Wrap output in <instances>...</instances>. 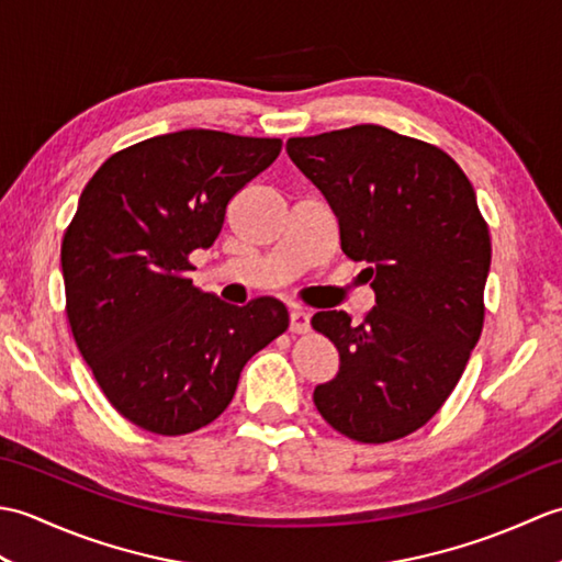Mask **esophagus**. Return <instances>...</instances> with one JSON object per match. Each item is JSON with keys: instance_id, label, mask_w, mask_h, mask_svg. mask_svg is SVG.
Segmentation results:
<instances>
[{"instance_id": "esophagus-1", "label": "esophagus", "mask_w": 562, "mask_h": 562, "mask_svg": "<svg viewBox=\"0 0 562 562\" xmlns=\"http://www.w3.org/2000/svg\"><path fill=\"white\" fill-rule=\"evenodd\" d=\"M312 326V314L306 308H292L290 312V330L292 333H306Z\"/></svg>"}]
</instances>
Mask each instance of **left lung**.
<instances>
[{
    "mask_svg": "<svg viewBox=\"0 0 562 562\" xmlns=\"http://www.w3.org/2000/svg\"><path fill=\"white\" fill-rule=\"evenodd\" d=\"M288 154L336 214L340 248L372 280L360 324L318 312L340 372L314 403L340 435L384 445L420 429L481 338L491 234L475 190L447 151L381 125L288 139Z\"/></svg>",
    "mask_w": 562,
    "mask_h": 562,
    "instance_id": "1",
    "label": "left lung"
}]
</instances>
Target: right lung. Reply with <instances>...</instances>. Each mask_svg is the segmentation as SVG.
<instances>
[{
    "instance_id": "add662e5",
    "label": "right lung",
    "mask_w": 562,
    "mask_h": 562,
    "mask_svg": "<svg viewBox=\"0 0 562 562\" xmlns=\"http://www.w3.org/2000/svg\"><path fill=\"white\" fill-rule=\"evenodd\" d=\"M280 139L181 130L105 159L63 238L67 318L105 398L154 435H188L232 403L244 364L290 326L272 296L200 292L188 256L220 236L229 200Z\"/></svg>"
}]
</instances>
